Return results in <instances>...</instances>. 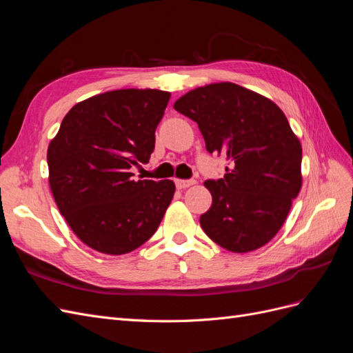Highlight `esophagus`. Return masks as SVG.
Here are the masks:
<instances>
[{"instance_id": "1", "label": "esophagus", "mask_w": 353, "mask_h": 353, "mask_svg": "<svg viewBox=\"0 0 353 353\" xmlns=\"http://www.w3.org/2000/svg\"><path fill=\"white\" fill-rule=\"evenodd\" d=\"M193 184H196L194 179H175V185H176L179 190L187 188V187L193 185Z\"/></svg>"}]
</instances>
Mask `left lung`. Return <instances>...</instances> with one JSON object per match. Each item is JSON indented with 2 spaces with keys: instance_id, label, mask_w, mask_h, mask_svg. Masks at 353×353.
<instances>
[{
  "instance_id": "left-lung-1",
  "label": "left lung",
  "mask_w": 353,
  "mask_h": 353,
  "mask_svg": "<svg viewBox=\"0 0 353 353\" xmlns=\"http://www.w3.org/2000/svg\"><path fill=\"white\" fill-rule=\"evenodd\" d=\"M174 109L199 125L209 153L231 168L208 179L210 209L200 216L206 236L230 252L262 248L283 223L302 187V145L271 100L237 83L196 88Z\"/></svg>"
}]
</instances>
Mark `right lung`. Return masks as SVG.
<instances>
[{
    "mask_svg": "<svg viewBox=\"0 0 353 353\" xmlns=\"http://www.w3.org/2000/svg\"><path fill=\"white\" fill-rule=\"evenodd\" d=\"M170 94L117 90L78 103L48 145L50 187L69 227L91 249L123 254L150 239L175 193L174 181H135L147 163Z\"/></svg>",
    "mask_w": 353,
    "mask_h": 353,
    "instance_id": "obj_1",
    "label": "right lung"
}]
</instances>
